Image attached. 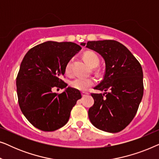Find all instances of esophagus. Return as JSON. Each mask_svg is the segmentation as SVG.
Here are the masks:
<instances>
[{
  "mask_svg": "<svg viewBox=\"0 0 159 159\" xmlns=\"http://www.w3.org/2000/svg\"><path fill=\"white\" fill-rule=\"evenodd\" d=\"M89 93H87V92H82V97H85L87 96V95H88Z\"/></svg>",
  "mask_w": 159,
  "mask_h": 159,
  "instance_id": "obj_1",
  "label": "esophagus"
}]
</instances>
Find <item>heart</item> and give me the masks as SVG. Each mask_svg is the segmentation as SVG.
I'll use <instances>...</instances> for the list:
<instances>
[{"label": "heart", "mask_w": 159, "mask_h": 159, "mask_svg": "<svg viewBox=\"0 0 159 159\" xmlns=\"http://www.w3.org/2000/svg\"><path fill=\"white\" fill-rule=\"evenodd\" d=\"M83 58L91 67H95L98 65L100 59L98 56L93 51H86L83 53ZM72 60H69L66 63L65 66V73L67 75H71L72 69ZM95 83V80L93 78H76L70 82V86L71 88L80 91H85L89 88L93 86Z\"/></svg>", "instance_id": "obj_1"}]
</instances>
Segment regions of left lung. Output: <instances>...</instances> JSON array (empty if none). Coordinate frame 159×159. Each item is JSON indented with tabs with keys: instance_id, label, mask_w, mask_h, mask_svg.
Listing matches in <instances>:
<instances>
[{
	"instance_id": "8db88e82",
	"label": "left lung",
	"mask_w": 159,
	"mask_h": 159,
	"mask_svg": "<svg viewBox=\"0 0 159 159\" xmlns=\"http://www.w3.org/2000/svg\"><path fill=\"white\" fill-rule=\"evenodd\" d=\"M84 46L85 43H81ZM86 47L101 54L106 63L103 80L91 93L94 104L89 108L91 123L98 129L119 132L132 121L143 95L142 66L131 52L113 40L88 41Z\"/></svg>"
}]
</instances>
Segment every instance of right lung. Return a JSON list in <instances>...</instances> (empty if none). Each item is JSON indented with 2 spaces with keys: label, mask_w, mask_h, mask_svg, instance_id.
Returning a JSON list of instances; mask_svg holds the SVG:
<instances>
[{
  "label": "right lung",
  "mask_w": 159,
  "mask_h": 159,
  "mask_svg": "<svg viewBox=\"0 0 159 159\" xmlns=\"http://www.w3.org/2000/svg\"><path fill=\"white\" fill-rule=\"evenodd\" d=\"M82 48L71 42L48 41L26 53L16 77L18 102L21 112L34 127L52 132L69 121L71 111L82 98L80 90L69 87L61 79L66 63Z\"/></svg>",
  "instance_id": "add662e5"
}]
</instances>
